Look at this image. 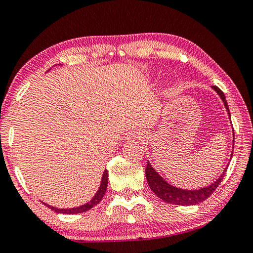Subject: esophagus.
<instances>
[{"label": "esophagus", "instance_id": "obj_1", "mask_svg": "<svg viewBox=\"0 0 253 253\" xmlns=\"http://www.w3.org/2000/svg\"><path fill=\"white\" fill-rule=\"evenodd\" d=\"M132 136H135V137H137V135H135V134H132Z\"/></svg>", "mask_w": 253, "mask_h": 253}]
</instances>
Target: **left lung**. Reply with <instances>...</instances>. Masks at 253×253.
Masks as SVG:
<instances>
[{
  "mask_svg": "<svg viewBox=\"0 0 253 253\" xmlns=\"http://www.w3.org/2000/svg\"><path fill=\"white\" fill-rule=\"evenodd\" d=\"M212 88L215 89L217 93H218L220 99L223 100V103H224L226 111H228L229 118H231L224 93H223L217 86H212ZM231 158H232V154H231ZM225 171H226V168L223 170V174L220 175V176L217 178L213 183L208 185L206 188H201V189H197V190L181 189V188H176L174 187V185L169 184L167 181L164 180V177L160 176L159 172L152 167V165H150L149 162H147L146 178H147V182H148L150 189L154 191L156 196L161 198V200L165 201V202L170 203V204H176V206H194V204H198L203 202V201H206L207 198L216 190V188L218 187L219 183L223 180V177H224Z\"/></svg>",
  "mask_w": 253,
  "mask_h": 253,
  "instance_id": "obj_1",
  "label": "left lung"
}]
</instances>
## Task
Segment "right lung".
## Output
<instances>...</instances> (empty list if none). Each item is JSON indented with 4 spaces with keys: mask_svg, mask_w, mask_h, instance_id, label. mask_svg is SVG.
Instances as JSON below:
<instances>
[{
    "mask_svg": "<svg viewBox=\"0 0 253 253\" xmlns=\"http://www.w3.org/2000/svg\"><path fill=\"white\" fill-rule=\"evenodd\" d=\"M107 182H108V171L105 169L103 177H101V181H100V187H99L98 191L95 193L93 198H92L89 202L83 204V206H79L76 208H70V209H59V208L49 206V204H45V203L44 204H45L47 208H50L51 210H53V211H56L58 213H65V215H75V213L85 212V211H87V210L92 209V208L97 206V204L100 202L101 200H103L104 195H105V193H106V189H107Z\"/></svg>",
    "mask_w": 253,
    "mask_h": 253,
    "instance_id": "obj_1",
    "label": "right lung"
}]
</instances>
